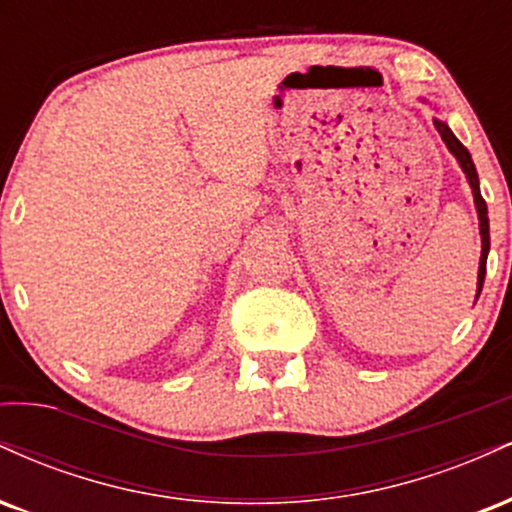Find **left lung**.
<instances>
[{
	"label": "left lung",
	"instance_id": "obj_1",
	"mask_svg": "<svg viewBox=\"0 0 512 512\" xmlns=\"http://www.w3.org/2000/svg\"><path fill=\"white\" fill-rule=\"evenodd\" d=\"M438 129V134L443 137V142L448 144L450 154L460 161V166L464 173H467V180L469 185H472V192H474V202H477V211H479V233H481V260H479V289H477V296L481 293V286H484V276H486V257H489V248H491V236H489V209H486V202L484 197H481V190H479V175H477V168H474V161L472 156H469V151L464 149L460 139L455 137V134L450 132V127L445 125V122H433Z\"/></svg>",
	"mask_w": 512,
	"mask_h": 512
}]
</instances>
